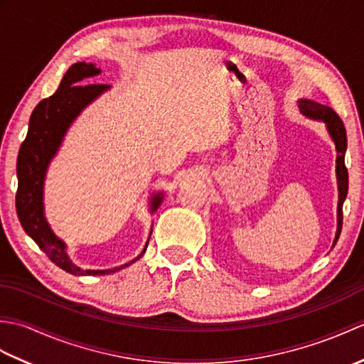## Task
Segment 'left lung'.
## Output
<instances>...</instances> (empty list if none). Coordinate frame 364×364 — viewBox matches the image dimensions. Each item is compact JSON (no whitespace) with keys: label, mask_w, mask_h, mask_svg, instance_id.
I'll list each match as a JSON object with an SVG mask.
<instances>
[{"label":"left lung","mask_w":364,"mask_h":364,"mask_svg":"<svg viewBox=\"0 0 364 364\" xmlns=\"http://www.w3.org/2000/svg\"><path fill=\"white\" fill-rule=\"evenodd\" d=\"M299 109L305 115V117L311 120L322 122L327 128V133L331 141L335 144L336 149V180H338V227H336V235L333 239V245L338 242V237L341 235L343 228V203L347 197V189H349V173H347V168L344 164V156L347 150V136H346V128L341 119L338 117V114L331 109V107L316 103L313 100L308 98H300L299 100Z\"/></svg>","instance_id":"left-lung-1"}]
</instances>
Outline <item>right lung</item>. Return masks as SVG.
Instances as JSON below:
<instances>
[{
	"mask_svg": "<svg viewBox=\"0 0 364 364\" xmlns=\"http://www.w3.org/2000/svg\"><path fill=\"white\" fill-rule=\"evenodd\" d=\"M102 73L100 68L92 63H76L60 81L58 90L50 98L38 103L29 119L28 134L21 144L17 158V178L18 189L15 197V206L23 230L29 237L41 247L54 264L64 269L72 275H106L133 264L142 257L149 245L150 236L146 239L141 255L114 269H81L76 266L67 253V244L59 239L51 230L48 220L45 218V178L51 161L56 156L60 145L64 142L68 128L80 117L81 112L89 105L102 97L111 86L105 84H84L86 80ZM164 200V192H154L150 197V213H156Z\"/></svg>",
	"mask_w": 364,
	"mask_h": 364,
	"instance_id": "obj_1",
	"label": "right lung"
}]
</instances>
